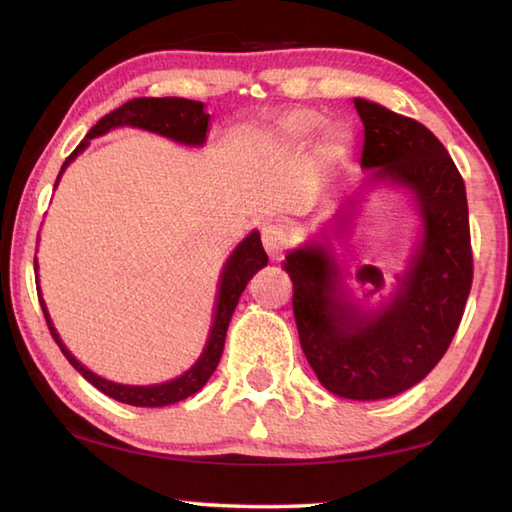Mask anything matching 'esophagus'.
I'll list each match as a JSON object with an SVG mask.
<instances>
[{"instance_id":"obj_1","label":"esophagus","mask_w":512,"mask_h":512,"mask_svg":"<svg viewBox=\"0 0 512 512\" xmlns=\"http://www.w3.org/2000/svg\"><path fill=\"white\" fill-rule=\"evenodd\" d=\"M262 244L271 259H280L284 250L291 246V235L282 224H266L262 228Z\"/></svg>"}]
</instances>
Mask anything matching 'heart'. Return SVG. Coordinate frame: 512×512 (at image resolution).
<instances>
[{"mask_svg":"<svg viewBox=\"0 0 512 512\" xmlns=\"http://www.w3.org/2000/svg\"><path fill=\"white\" fill-rule=\"evenodd\" d=\"M324 118L318 111L311 109H297L280 120L275 129V136L288 145H302L318 132L322 127ZM351 143L349 132L342 125H327L322 132V150L329 156H340Z\"/></svg>","mask_w":512,"mask_h":512,"instance_id":"1","label":"heart"}]
</instances>
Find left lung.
I'll use <instances>...</instances> for the list:
<instances>
[{
    "instance_id": "8db88e82",
    "label": "left lung",
    "mask_w": 512,
    "mask_h": 512,
    "mask_svg": "<svg viewBox=\"0 0 512 512\" xmlns=\"http://www.w3.org/2000/svg\"><path fill=\"white\" fill-rule=\"evenodd\" d=\"M353 105L365 125L367 179L342 199L320 239L293 248L282 266L293 282L300 345L322 387L351 401H380L421 383L459 329L472 286L468 199L430 129L378 102L353 98ZM378 184L411 197L422 230L404 275L376 307H365L352 297L332 239L346 238L359 197Z\"/></svg>"
}]
</instances>
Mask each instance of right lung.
Masks as SVG:
<instances>
[{"label": "right lung", "mask_w": 512, "mask_h": 512, "mask_svg": "<svg viewBox=\"0 0 512 512\" xmlns=\"http://www.w3.org/2000/svg\"><path fill=\"white\" fill-rule=\"evenodd\" d=\"M208 125H210V114H206V105L199 100H188V98H134V100H129L123 107H118L111 111V114H107L105 118H100L98 123L89 129L85 141H82L76 150H73L69 159L64 161L62 170L58 174V181H55V188H58L60 176L64 174V170H67L69 163L76 161V156L87 150L91 138L105 136L107 132H111V129L138 127V129H145V132L170 138V141H174V143H181L188 147H203V143H206ZM266 264H268V257L264 253L262 239H259V232L253 230L250 235H246L239 241L235 250L228 255L224 268H221L219 284H217L215 311H212V327H210L208 342H206V347H203L201 356L188 371H183L181 376L165 380V383H156V385L114 383V380L102 378V376L94 374L91 369H87L67 347H64L60 333L53 327V320L49 315V309H46V302L42 300L40 288H37V297H40V306L44 311L46 324H49L53 340L58 342L60 351L67 356L73 369L80 371V374L85 376L91 385L100 389L102 394H107L109 398H114V401H118V403H127L134 407H165V405L185 401L188 396L197 394L199 389H203V385L208 383L210 376L215 374V369L221 360V353H224L228 324H230L232 313H235L239 297H241V293H244V288L250 282V277H253L259 268H264ZM35 271H37V257H35ZM37 286H40V277H37Z\"/></svg>", "instance_id": "1"}]
</instances>
